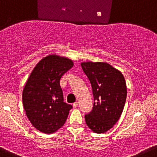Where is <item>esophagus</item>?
I'll list each match as a JSON object with an SVG mask.
<instances>
[{"mask_svg": "<svg viewBox=\"0 0 157 157\" xmlns=\"http://www.w3.org/2000/svg\"><path fill=\"white\" fill-rule=\"evenodd\" d=\"M77 106H78V103H77V102H75V103H74V104H73V106H74V107H75V108H77Z\"/></svg>", "mask_w": 157, "mask_h": 157, "instance_id": "esophagus-1", "label": "esophagus"}]
</instances>
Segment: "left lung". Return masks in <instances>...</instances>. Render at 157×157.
I'll use <instances>...</instances> for the list:
<instances>
[{"instance_id":"1","label":"left lung","mask_w":157,"mask_h":157,"mask_svg":"<svg viewBox=\"0 0 157 157\" xmlns=\"http://www.w3.org/2000/svg\"><path fill=\"white\" fill-rule=\"evenodd\" d=\"M82 71L91 82L94 104L85 115L87 126L97 133L110 130L119 119L127 98L123 75L106 63H82Z\"/></svg>"}]
</instances>
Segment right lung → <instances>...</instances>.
<instances>
[{
	"label": "right lung",
	"instance_id": "1",
	"mask_svg": "<svg viewBox=\"0 0 157 157\" xmlns=\"http://www.w3.org/2000/svg\"><path fill=\"white\" fill-rule=\"evenodd\" d=\"M73 67L65 57L50 55L36 65L22 93L27 118L33 126L52 133L63 126L73 106L64 102L60 79Z\"/></svg>",
	"mask_w": 157,
	"mask_h": 157
}]
</instances>
